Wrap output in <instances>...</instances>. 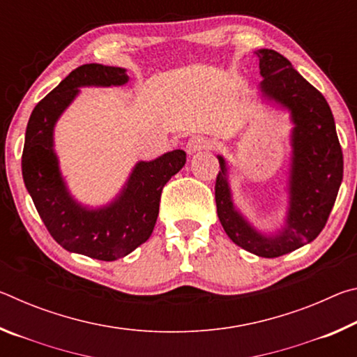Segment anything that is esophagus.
Wrapping results in <instances>:
<instances>
[{"instance_id":"obj_1","label":"esophagus","mask_w":357,"mask_h":357,"mask_svg":"<svg viewBox=\"0 0 357 357\" xmlns=\"http://www.w3.org/2000/svg\"><path fill=\"white\" fill-rule=\"evenodd\" d=\"M209 148V142L204 137H192L189 142L185 144V151L189 155H193L200 151Z\"/></svg>"}]
</instances>
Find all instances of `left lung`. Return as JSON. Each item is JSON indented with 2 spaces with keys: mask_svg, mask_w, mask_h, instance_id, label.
<instances>
[{
  "mask_svg": "<svg viewBox=\"0 0 357 357\" xmlns=\"http://www.w3.org/2000/svg\"><path fill=\"white\" fill-rule=\"evenodd\" d=\"M255 55L263 77L258 98L264 105L287 112L293 126L287 214L274 231L253 225L233 200L229 185L233 167L223 155H217L220 172L215 181V204L222 227L234 244L257 257L275 258L312 243L321 233L343 179V154L324 96L280 53L259 48Z\"/></svg>",
  "mask_w": 357,
  "mask_h": 357,
  "instance_id": "1",
  "label": "left lung"
}]
</instances>
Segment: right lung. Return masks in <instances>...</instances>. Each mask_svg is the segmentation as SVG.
Masks as SVG:
<instances>
[{"instance_id": "1", "label": "right lung", "mask_w": 357, "mask_h": 357, "mask_svg": "<svg viewBox=\"0 0 357 357\" xmlns=\"http://www.w3.org/2000/svg\"><path fill=\"white\" fill-rule=\"evenodd\" d=\"M123 68L83 64L47 94L29 116L22 174L42 222L56 243L70 253L114 261L146 243L153 233L164 185L185 164L183 149L153 160H138L116 197L100 206L78 202L69 190L55 151V126L80 94V88L124 86Z\"/></svg>"}]
</instances>
